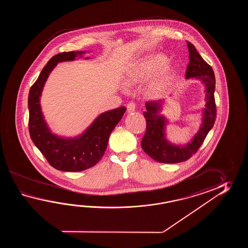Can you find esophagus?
I'll return each instance as SVG.
<instances>
[{
  "label": "esophagus",
  "instance_id": "34e87169",
  "mask_svg": "<svg viewBox=\"0 0 248 248\" xmlns=\"http://www.w3.org/2000/svg\"><path fill=\"white\" fill-rule=\"evenodd\" d=\"M126 110H127V112H133V111H136V104H135V102L130 101L127 104V106H126Z\"/></svg>",
  "mask_w": 248,
  "mask_h": 248
}]
</instances>
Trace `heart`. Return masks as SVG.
<instances>
[{
  "mask_svg": "<svg viewBox=\"0 0 248 248\" xmlns=\"http://www.w3.org/2000/svg\"><path fill=\"white\" fill-rule=\"evenodd\" d=\"M169 63V59L164 55L157 54L150 58H146L136 64L133 68L126 74V84H135L142 79H147L155 74L162 71ZM173 77L172 69H169L163 76L152 85V93L157 94L162 91L169 86Z\"/></svg>",
  "mask_w": 248,
  "mask_h": 248,
  "instance_id": "heart-1",
  "label": "heart"
}]
</instances>
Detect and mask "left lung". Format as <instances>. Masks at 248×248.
<instances>
[{
  "label": "left lung",
  "mask_w": 248,
  "mask_h": 248,
  "mask_svg": "<svg viewBox=\"0 0 248 248\" xmlns=\"http://www.w3.org/2000/svg\"><path fill=\"white\" fill-rule=\"evenodd\" d=\"M187 47L189 49L190 61L187 65L185 76L187 79L192 77L201 79L206 85V104L204 109V120L200 130L191 142L185 146L173 145L165 138L164 127L167 122L163 116L158 115L161 105L159 102H146L145 106L147 111L143 112L146 120V131L142 137L141 145L145 153L160 163H179L189 159L200 149L216 122V78L214 71L197 51L192 43L187 42Z\"/></svg>",
  "instance_id": "left-lung-1"
}]
</instances>
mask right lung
<instances>
[{"label": "right lung", "instance_id": "add662e5", "mask_svg": "<svg viewBox=\"0 0 248 248\" xmlns=\"http://www.w3.org/2000/svg\"><path fill=\"white\" fill-rule=\"evenodd\" d=\"M82 53L69 51L55 55L42 69L28 95V126L32 142L51 167L67 172L83 171L100 160L106 152L111 131L126 111V107L122 106L102 113L84 134L73 139L57 137L49 131L40 106L42 88L57 63L74 60L77 55Z\"/></svg>", "mask_w": 248, "mask_h": 248}]
</instances>
